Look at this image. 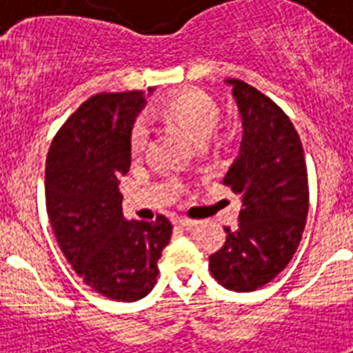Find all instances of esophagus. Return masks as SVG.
I'll use <instances>...</instances> for the list:
<instances>
[{
	"label": "esophagus",
	"instance_id": "1",
	"mask_svg": "<svg viewBox=\"0 0 353 353\" xmlns=\"http://www.w3.org/2000/svg\"><path fill=\"white\" fill-rule=\"evenodd\" d=\"M177 227H183V229H192V227L198 225V221L196 220H188V218H176L174 221Z\"/></svg>",
	"mask_w": 353,
	"mask_h": 353
}]
</instances>
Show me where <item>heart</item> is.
<instances>
[{
  "mask_svg": "<svg viewBox=\"0 0 353 353\" xmlns=\"http://www.w3.org/2000/svg\"><path fill=\"white\" fill-rule=\"evenodd\" d=\"M159 115L166 121L179 124L198 144L212 137L221 119L218 102L199 90L183 91L163 101L159 104ZM146 139H148V130L144 122H133L130 130V150L133 154L143 152Z\"/></svg>",
  "mask_w": 353,
  "mask_h": 353,
  "instance_id": "1",
  "label": "heart"
}]
</instances>
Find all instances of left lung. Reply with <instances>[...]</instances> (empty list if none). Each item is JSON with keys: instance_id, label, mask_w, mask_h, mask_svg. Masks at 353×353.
Masks as SVG:
<instances>
[{"instance_id": "1", "label": "left lung", "mask_w": 353, "mask_h": 353, "mask_svg": "<svg viewBox=\"0 0 353 353\" xmlns=\"http://www.w3.org/2000/svg\"><path fill=\"white\" fill-rule=\"evenodd\" d=\"M243 137L223 185L241 196L240 223L225 227L220 251L209 256L218 284L254 291L290 263L310 207L304 150L290 117L252 85L231 79Z\"/></svg>"}]
</instances>
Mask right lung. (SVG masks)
Segmentation results:
<instances>
[{
    "label": "right lung",
    "instance_id": "right-lung-1",
    "mask_svg": "<svg viewBox=\"0 0 353 353\" xmlns=\"http://www.w3.org/2000/svg\"><path fill=\"white\" fill-rule=\"evenodd\" d=\"M143 106V91L93 95L58 130L46 163L47 216L63 256L97 293L122 302L152 291L172 236L163 214L122 216L119 176L130 170V130Z\"/></svg>",
    "mask_w": 353,
    "mask_h": 353
}]
</instances>
